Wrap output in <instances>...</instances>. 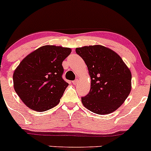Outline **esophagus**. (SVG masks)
<instances>
[{
    "mask_svg": "<svg viewBox=\"0 0 151 151\" xmlns=\"http://www.w3.org/2000/svg\"><path fill=\"white\" fill-rule=\"evenodd\" d=\"M72 83L74 85H77V83H78V80H74V81H72Z\"/></svg>",
    "mask_w": 151,
    "mask_h": 151,
    "instance_id": "esophagus-1",
    "label": "esophagus"
}]
</instances>
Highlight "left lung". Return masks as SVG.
<instances>
[{
	"instance_id": "1",
	"label": "left lung",
	"mask_w": 151,
	"mask_h": 151,
	"mask_svg": "<svg viewBox=\"0 0 151 151\" xmlns=\"http://www.w3.org/2000/svg\"><path fill=\"white\" fill-rule=\"evenodd\" d=\"M91 77V90L82 97L83 106L94 113L107 115L123 104L132 90V73L119 55L102 45L76 48Z\"/></svg>"
}]
</instances>
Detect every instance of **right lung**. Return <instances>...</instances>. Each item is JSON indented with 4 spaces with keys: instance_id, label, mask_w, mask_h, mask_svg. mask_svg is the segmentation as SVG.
<instances>
[{
    "instance_id": "right-lung-1",
    "label": "right lung",
    "mask_w": 151,
    "mask_h": 151,
    "mask_svg": "<svg viewBox=\"0 0 151 151\" xmlns=\"http://www.w3.org/2000/svg\"><path fill=\"white\" fill-rule=\"evenodd\" d=\"M68 47L45 45L28 55L13 74L15 92L30 109L45 112L60 102L68 84L62 78Z\"/></svg>"
}]
</instances>
